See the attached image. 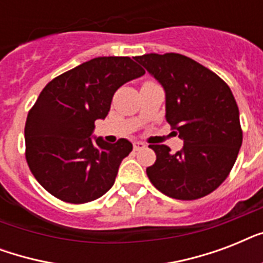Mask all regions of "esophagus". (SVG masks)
<instances>
[{
    "instance_id": "obj_1",
    "label": "esophagus",
    "mask_w": 263,
    "mask_h": 263,
    "mask_svg": "<svg viewBox=\"0 0 263 263\" xmlns=\"http://www.w3.org/2000/svg\"><path fill=\"white\" fill-rule=\"evenodd\" d=\"M144 147H146V144L142 143V142H134V150H135V152L143 150Z\"/></svg>"
}]
</instances>
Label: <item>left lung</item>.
I'll return each mask as SVG.
<instances>
[{"mask_svg": "<svg viewBox=\"0 0 263 263\" xmlns=\"http://www.w3.org/2000/svg\"><path fill=\"white\" fill-rule=\"evenodd\" d=\"M166 95V121L184 146L172 154L165 144H150L156 162L146 169L153 185L180 200L203 198L232 171L243 142L239 107L220 76L179 53L135 57Z\"/></svg>", "mask_w": 263, "mask_h": 263, "instance_id": "obj_1", "label": "left lung"}]
</instances>
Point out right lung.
I'll return each mask as SVG.
<instances>
[{
  "label": "right lung",
  "mask_w": 263,
  "mask_h": 263,
  "mask_svg": "<svg viewBox=\"0 0 263 263\" xmlns=\"http://www.w3.org/2000/svg\"><path fill=\"white\" fill-rule=\"evenodd\" d=\"M144 75L129 57H97L49 82L27 116L26 160L38 183L68 203H87L115 184L132 143L91 140L95 120L105 119L113 95Z\"/></svg>",
  "instance_id": "1"
}]
</instances>
